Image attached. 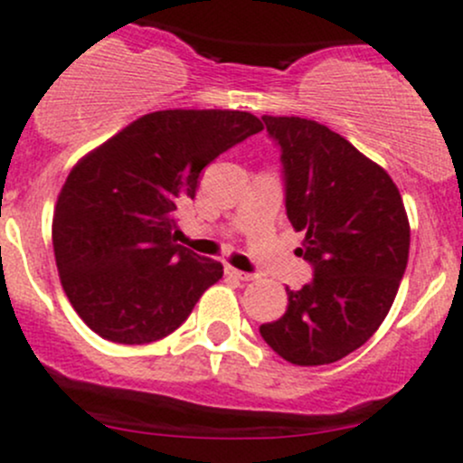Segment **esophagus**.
<instances>
[{
    "instance_id": "34e87169",
    "label": "esophagus",
    "mask_w": 463,
    "mask_h": 463,
    "mask_svg": "<svg viewBox=\"0 0 463 463\" xmlns=\"http://www.w3.org/2000/svg\"><path fill=\"white\" fill-rule=\"evenodd\" d=\"M226 275L228 278H235V279H240V282H250V279L255 278L253 273H244V270H237V269H232V266H226Z\"/></svg>"
}]
</instances>
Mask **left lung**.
<instances>
[{
  "mask_svg": "<svg viewBox=\"0 0 463 463\" xmlns=\"http://www.w3.org/2000/svg\"><path fill=\"white\" fill-rule=\"evenodd\" d=\"M261 120L282 152L287 217L305 232L298 253L314 279L287 288V311L260 334L293 365H329L385 320L408 266V214L390 175L347 138L298 116Z\"/></svg>",
  "mask_w": 463,
  "mask_h": 463,
  "instance_id": "obj_1",
  "label": "left lung"
}]
</instances>
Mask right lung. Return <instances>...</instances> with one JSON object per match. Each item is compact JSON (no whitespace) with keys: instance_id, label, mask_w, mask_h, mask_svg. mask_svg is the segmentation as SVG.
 <instances>
[{"instance_id":"obj_1","label":"right lung","mask_w":463,"mask_h":463,"mask_svg":"<svg viewBox=\"0 0 463 463\" xmlns=\"http://www.w3.org/2000/svg\"><path fill=\"white\" fill-rule=\"evenodd\" d=\"M261 129L249 111H154L78 161L55 203L53 250L89 329L147 345L188 320L223 266L176 244L175 214L208 163Z\"/></svg>"}]
</instances>
